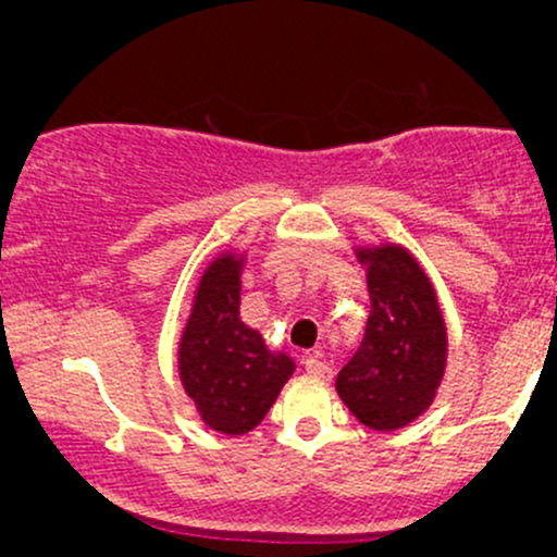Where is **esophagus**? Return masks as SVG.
Wrapping results in <instances>:
<instances>
[{
  "label": "esophagus",
  "mask_w": 557,
  "mask_h": 557,
  "mask_svg": "<svg viewBox=\"0 0 557 557\" xmlns=\"http://www.w3.org/2000/svg\"><path fill=\"white\" fill-rule=\"evenodd\" d=\"M304 367H306V374L317 376V380H330V376H332V367L322 359V354L309 356V359L304 361Z\"/></svg>",
  "instance_id": "34e87169"
}]
</instances>
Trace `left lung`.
<instances>
[{
	"instance_id": "left-lung-1",
	"label": "left lung",
	"mask_w": 557,
	"mask_h": 557,
	"mask_svg": "<svg viewBox=\"0 0 557 557\" xmlns=\"http://www.w3.org/2000/svg\"><path fill=\"white\" fill-rule=\"evenodd\" d=\"M372 311L361 348L337 374V395L361 424L403 430L432 406L445 374L447 332L437 293L403 246L359 248Z\"/></svg>"
}]
</instances>
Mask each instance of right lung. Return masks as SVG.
Masks as SVG:
<instances>
[{
  "mask_svg": "<svg viewBox=\"0 0 557 557\" xmlns=\"http://www.w3.org/2000/svg\"><path fill=\"white\" fill-rule=\"evenodd\" d=\"M243 253H220L198 280L185 322L177 369L209 430L246 434L267 417L296 363L267 348L240 319Z\"/></svg>",
  "mask_w": 557,
  "mask_h": 557,
  "instance_id": "1",
  "label": "right lung"
}]
</instances>
